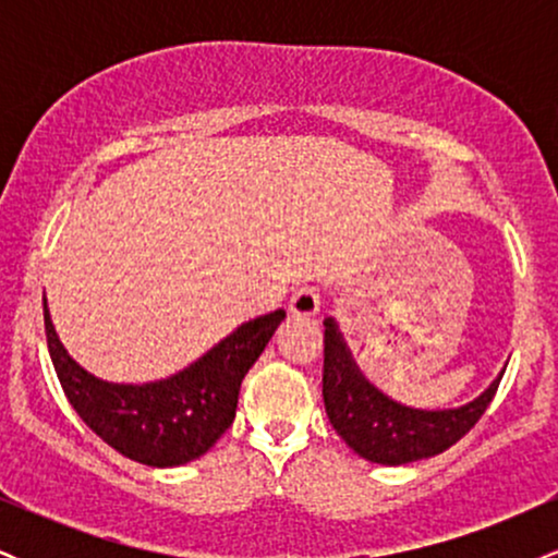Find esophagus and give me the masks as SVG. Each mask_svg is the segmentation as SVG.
Segmentation results:
<instances>
[{
	"label": "esophagus",
	"instance_id": "esophagus-1",
	"mask_svg": "<svg viewBox=\"0 0 558 558\" xmlns=\"http://www.w3.org/2000/svg\"><path fill=\"white\" fill-rule=\"evenodd\" d=\"M319 304H323V296H319V288L317 286H301L293 291L291 304L288 310L299 317H312L319 312Z\"/></svg>",
	"mask_w": 558,
	"mask_h": 558
}]
</instances>
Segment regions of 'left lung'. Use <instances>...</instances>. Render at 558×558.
Wrapping results in <instances>:
<instances>
[{
  "mask_svg": "<svg viewBox=\"0 0 558 558\" xmlns=\"http://www.w3.org/2000/svg\"><path fill=\"white\" fill-rule=\"evenodd\" d=\"M323 399L330 425L362 459L375 464H409L435 457L462 440L496 396L504 373L475 401L459 409H412L380 393L351 360L332 317H325Z\"/></svg>",
  "mask_w": 558,
  "mask_h": 558,
  "instance_id": "1",
  "label": "left lung"
}]
</instances>
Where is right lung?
Listing matches in <instances>:
<instances>
[{"label":"right lung","instance_id":"add662e5","mask_svg":"<svg viewBox=\"0 0 558 558\" xmlns=\"http://www.w3.org/2000/svg\"><path fill=\"white\" fill-rule=\"evenodd\" d=\"M283 317V310H275L248 319L168 380L120 386L88 375L70 360L44 301L49 356L70 407L107 446L149 466L194 462L220 440L233 425L243 375Z\"/></svg>","mask_w":558,"mask_h":558}]
</instances>
